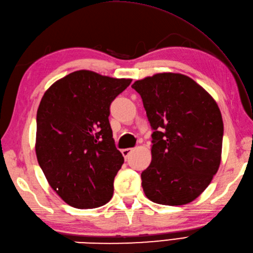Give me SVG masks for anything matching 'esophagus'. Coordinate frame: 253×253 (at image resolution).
I'll return each mask as SVG.
<instances>
[{"label": "esophagus", "mask_w": 253, "mask_h": 253, "mask_svg": "<svg viewBox=\"0 0 253 253\" xmlns=\"http://www.w3.org/2000/svg\"><path fill=\"white\" fill-rule=\"evenodd\" d=\"M131 151H132V149H131V148L123 149V150H122V153H123V155H124V158L127 159V158H128V155L130 154V152H131Z\"/></svg>", "instance_id": "34e87169"}]
</instances>
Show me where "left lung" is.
I'll return each mask as SVG.
<instances>
[{"label": "left lung", "instance_id": "left-lung-1", "mask_svg": "<svg viewBox=\"0 0 253 253\" xmlns=\"http://www.w3.org/2000/svg\"><path fill=\"white\" fill-rule=\"evenodd\" d=\"M131 87L153 129L152 161L141 173L144 195L164 206L193 201L221 164L224 125L215 100L182 74H155Z\"/></svg>", "mask_w": 253, "mask_h": 253}]
</instances>
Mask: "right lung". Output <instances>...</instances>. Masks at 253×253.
Returning a JSON list of instances; mask_svg holds the SVG:
<instances>
[{
  "label": "right lung",
  "instance_id": "right-lung-1",
  "mask_svg": "<svg viewBox=\"0 0 253 253\" xmlns=\"http://www.w3.org/2000/svg\"><path fill=\"white\" fill-rule=\"evenodd\" d=\"M131 79L77 71L45 91L37 112L36 154L58 196L76 209L104 206L124 163L109 122L110 105Z\"/></svg>",
  "mask_w": 253,
  "mask_h": 253
}]
</instances>
